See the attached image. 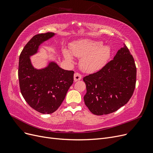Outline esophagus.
<instances>
[{"instance_id": "34e87169", "label": "esophagus", "mask_w": 153, "mask_h": 153, "mask_svg": "<svg viewBox=\"0 0 153 153\" xmlns=\"http://www.w3.org/2000/svg\"><path fill=\"white\" fill-rule=\"evenodd\" d=\"M82 79V75L80 73H75V75H74V80L75 82L80 80Z\"/></svg>"}]
</instances>
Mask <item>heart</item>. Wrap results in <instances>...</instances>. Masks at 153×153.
<instances>
[{"label":"heart","instance_id":"heart-1","mask_svg":"<svg viewBox=\"0 0 153 153\" xmlns=\"http://www.w3.org/2000/svg\"><path fill=\"white\" fill-rule=\"evenodd\" d=\"M71 52L75 57L82 58L80 65L83 71L94 72L99 70L107 62L111 50L107 46H103L101 41L84 39L76 41L71 46ZM64 57L69 62L73 61L71 52L67 49L62 51Z\"/></svg>","mask_w":153,"mask_h":153}]
</instances>
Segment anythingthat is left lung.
Here are the masks:
<instances>
[{
	"label": "left lung",
	"mask_w": 153,
	"mask_h": 153,
	"mask_svg": "<svg viewBox=\"0 0 153 153\" xmlns=\"http://www.w3.org/2000/svg\"><path fill=\"white\" fill-rule=\"evenodd\" d=\"M136 78L135 61L124 44L112 60L98 71L83 78L87 89L84 97L85 105L98 115L115 112L131 98Z\"/></svg>",
	"instance_id": "left-lung-1"
}]
</instances>
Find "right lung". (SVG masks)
I'll use <instances>...</instances> for the list:
<instances>
[{"mask_svg": "<svg viewBox=\"0 0 153 153\" xmlns=\"http://www.w3.org/2000/svg\"><path fill=\"white\" fill-rule=\"evenodd\" d=\"M53 35V32H47L34 36L19 57L18 80L21 93L31 108L45 114L53 113L61 105L73 84L75 73L64 70L55 62L42 69L32 66L30 56L37 52L41 43Z\"/></svg>", "mask_w": 153, "mask_h": 153, "instance_id": "add662e5", "label": "right lung"}]
</instances>
